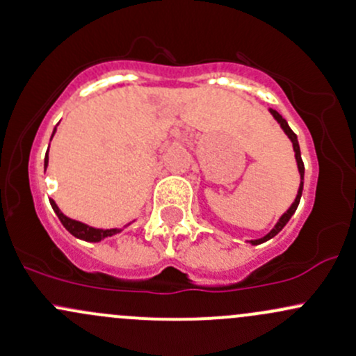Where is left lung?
<instances>
[{"label":"left lung","instance_id":"1","mask_svg":"<svg viewBox=\"0 0 356 356\" xmlns=\"http://www.w3.org/2000/svg\"><path fill=\"white\" fill-rule=\"evenodd\" d=\"M270 113H271V115H273L275 120H277L278 124H280L282 131H284V132L286 134V137H289V139L292 140L293 152H296L297 168H299V173H300V185H299V192H297V197H296V200H293V204L290 205L289 210H286V212L284 213V216H282L280 219H278V222L275 224V227L271 229V231L268 232V234L263 236V238H259V239H253V241H250V243H251V244H254V246H256V244H261V243H265V241H268V239H271V238H275V236H277L278 232H280L282 229L285 227V224L289 222L290 217H292L293 213H296L297 207H299V202H300V197H302V188H304V163H302V158H300V147H299V140H297V136H296V134H293L292 129H290V127H289V124H286L285 118L282 117L280 113L277 112V110L270 108Z\"/></svg>","mask_w":356,"mask_h":356}]
</instances>
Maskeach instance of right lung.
<instances>
[{"label": "right lung", "mask_w": 356, "mask_h": 356, "mask_svg": "<svg viewBox=\"0 0 356 356\" xmlns=\"http://www.w3.org/2000/svg\"><path fill=\"white\" fill-rule=\"evenodd\" d=\"M54 134H56V129H54V132H52V136H54ZM47 164H49V156L45 154L44 168H47ZM49 202H51V205H52V209H54L56 216L59 217L60 224H63L64 227H66L67 231H70L71 234L74 236V238H78V239L90 241V243H100L102 239L110 238V236L117 234V232L122 231V229H97V227H91V225H88V224L79 222V220L70 219V217L64 216V213L60 212V209L57 207V204L54 200H49Z\"/></svg>", "instance_id": "obj_1"}]
</instances>
